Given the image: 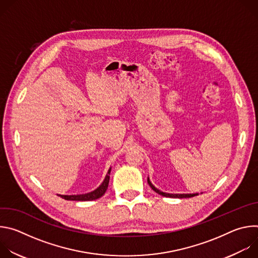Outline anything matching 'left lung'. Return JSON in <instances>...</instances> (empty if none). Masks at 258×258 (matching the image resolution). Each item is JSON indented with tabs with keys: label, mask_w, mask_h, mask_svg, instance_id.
<instances>
[{
	"label": "left lung",
	"mask_w": 258,
	"mask_h": 258,
	"mask_svg": "<svg viewBox=\"0 0 258 258\" xmlns=\"http://www.w3.org/2000/svg\"><path fill=\"white\" fill-rule=\"evenodd\" d=\"M148 183H149V186L152 188V190L154 191V192H156L157 194H159V195H161V196H164V197H169V198H191V197H194V196H197V195H199L198 193H194V194H172V193H165V192H162V191H160L159 189H157L153 183L151 182V180H150V178L148 177Z\"/></svg>",
	"instance_id": "obj_1"
}]
</instances>
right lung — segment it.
Returning <instances> with one entry per match:
<instances>
[{"label":"right lung","mask_w":258,"mask_h":258,"mask_svg":"<svg viewBox=\"0 0 258 258\" xmlns=\"http://www.w3.org/2000/svg\"><path fill=\"white\" fill-rule=\"evenodd\" d=\"M110 171H111V167L108 169V172L104 178V180L102 181L101 185L94 191L90 192V193H86V194H80V195H59L62 198H64L65 200H73V201H91V200H96L101 198L109 185V178H110Z\"/></svg>","instance_id":"obj_1"}]
</instances>
